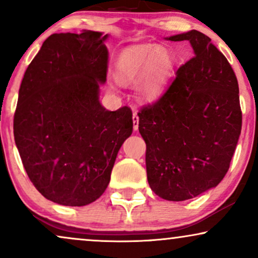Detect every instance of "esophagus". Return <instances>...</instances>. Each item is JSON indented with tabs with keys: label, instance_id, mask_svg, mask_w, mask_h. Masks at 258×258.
I'll return each instance as SVG.
<instances>
[{
	"label": "esophagus",
	"instance_id": "1",
	"mask_svg": "<svg viewBox=\"0 0 258 258\" xmlns=\"http://www.w3.org/2000/svg\"><path fill=\"white\" fill-rule=\"evenodd\" d=\"M133 128H134V130L139 129V116L136 114V112L133 114Z\"/></svg>",
	"mask_w": 258,
	"mask_h": 258
}]
</instances>
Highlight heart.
<instances>
[{
  "label": "heart",
  "instance_id": "obj_1",
  "mask_svg": "<svg viewBox=\"0 0 258 258\" xmlns=\"http://www.w3.org/2000/svg\"><path fill=\"white\" fill-rule=\"evenodd\" d=\"M173 52L165 45L141 44L124 49L114 63V78L122 85L135 81L140 100L158 99L166 88L174 69Z\"/></svg>",
  "mask_w": 258,
  "mask_h": 258
}]
</instances>
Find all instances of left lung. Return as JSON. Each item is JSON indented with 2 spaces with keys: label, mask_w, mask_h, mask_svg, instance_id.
I'll return each instance as SVG.
<instances>
[{
  "label": "left lung",
  "mask_w": 258,
  "mask_h": 258,
  "mask_svg": "<svg viewBox=\"0 0 258 258\" xmlns=\"http://www.w3.org/2000/svg\"><path fill=\"white\" fill-rule=\"evenodd\" d=\"M167 39L187 40L195 56L138 113L139 132L151 189L167 201H185L227 173L241 130L239 87L226 57L206 34L191 30Z\"/></svg>",
  "instance_id": "left-lung-1"
}]
</instances>
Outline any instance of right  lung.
I'll return each instance as SVG.
<instances>
[{
  "instance_id": "obj_1",
  "label": "right lung",
  "mask_w": 258,
  "mask_h": 258,
  "mask_svg": "<svg viewBox=\"0 0 258 258\" xmlns=\"http://www.w3.org/2000/svg\"><path fill=\"white\" fill-rule=\"evenodd\" d=\"M109 34H51L25 72L14 139L27 176L45 199L90 205L103 195L119 148L133 133L128 106L106 110Z\"/></svg>"
}]
</instances>
